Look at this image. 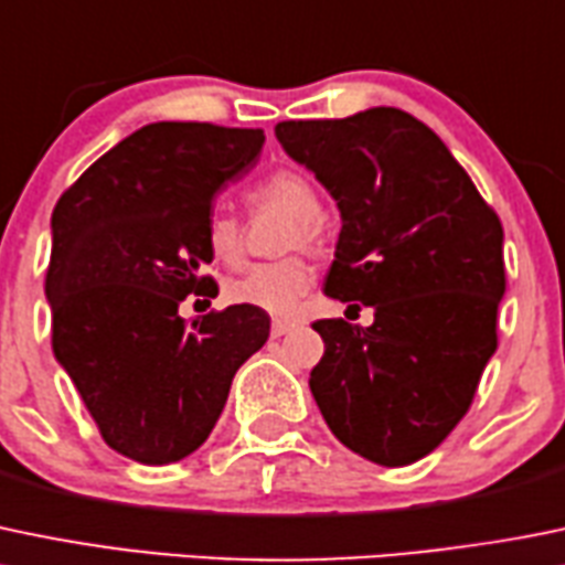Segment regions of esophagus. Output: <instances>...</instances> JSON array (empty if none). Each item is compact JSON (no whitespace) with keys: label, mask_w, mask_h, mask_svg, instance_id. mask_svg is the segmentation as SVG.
Instances as JSON below:
<instances>
[{"label":"esophagus","mask_w":565,"mask_h":565,"mask_svg":"<svg viewBox=\"0 0 565 565\" xmlns=\"http://www.w3.org/2000/svg\"><path fill=\"white\" fill-rule=\"evenodd\" d=\"M292 322H287V320H273V326H270V333L273 337H284V333H289L292 331Z\"/></svg>","instance_id":"1"}]
</instances>
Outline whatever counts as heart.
Returning <instances> with one entry per match:
<instances>
[{
  "instance_id": "heart-1",
  "label": "heart",
  "mask_w": 565,
  "mask_h": 565,
  "mask_svg": "<svg viewBox=\"0 0 565 565\" xmlns=\"http://www.w3.org/2000/svg\"><path fill=\"white\" fill-rule=\"evenodd\" d=\"M256 206H270L281 210L284 215L292 217V226L287 232V248L295 245H320L322 221H320V195L315 184L300 171H276L259 182L250 193ZM206 248L217 262H234L243 256V232L232 215H215L206 221ZM315 273L303 256H287L278 262H265L254 265L234 276L226 284V298L237 306H250L273 317H292L300 309L303 298L309 295Z\"/></svg>"
}]
</instances>
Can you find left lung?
<instances>
[{
  "mask_svg": "<svg viewBox=\"0 0 565 565\" xmlns=\"http://www.w3.org/2000/svg\"><path fill=\"white\" fill-rule=\"evenodd\" d=\"M281 149L337 201L326 295L372 306L370 328L320 320L309 388L348 450L381 467L434 452L497 350L502 223L434 129L394 107L284 120Z\"/></svg>",
  "mask_w": 565,
  "mask_h": 565,
  "instance_id": "8db88e82",
  "label": "left lung"
}]
</instances>
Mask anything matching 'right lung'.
<instances>
[{
    "label": "right lung",
    "mask_w": 565,
    "mask_h": 565,
    "mask_svg": "<svg viewBox=\"0 0 565 565\" xmlns=\"http://www.w3.org/2000/svg\"><path fill=\"white\" fill-rule=\"evenodd\" d=\"M262 129L160 120L98 157L52 212V350L104 441L137 463H173L210 439L232 377L270 317L228 306L184 326L179 303L215 298L206 221L248 171Z\"/></svg>",
    "instance_id": "1"
}]
</instances>
